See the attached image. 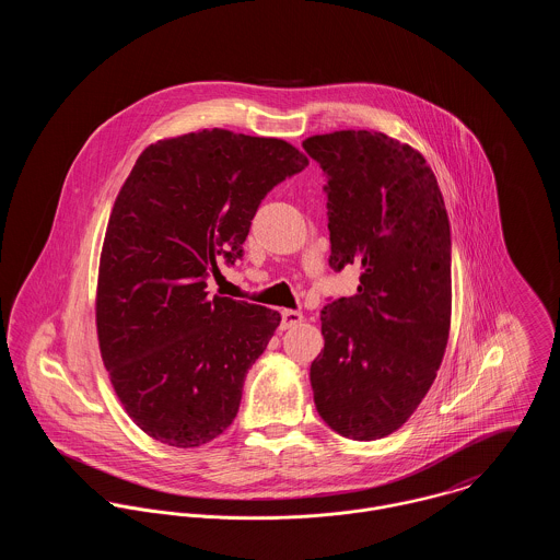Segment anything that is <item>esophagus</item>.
<instances>
[{"label": "esophagus", "mask_w": 560, "mask_h": 560, "mask_svg": "<svg viewBox=\"0 0 560 560\" xmlns=\"http://www.w3.org/2000/svg\"><path fill=\"white\" fill-rule=\"evenodd\" d=\"M302 320H304L302 313H298V311H282V323H280V327H282V329H289V327L300 325Z\"/></svg>", "instance_id": "esophagus-1"}]
</instances>
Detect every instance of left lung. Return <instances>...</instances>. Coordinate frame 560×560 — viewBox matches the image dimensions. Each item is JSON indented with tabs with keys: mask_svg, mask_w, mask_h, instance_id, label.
Listing matches in <instances>:
<instances>
[{
	"mask_svg": "<svg viewBox=\"0 0 560 560\" xmlns=\"http://www.w3.org/2000/svg\"><path fill=\"white\" fill-rule=\"evenodd\" d=\"M327 174L329 265L362 269L358 293L320 311L311 366L320 418L371 442L400 429L429 393L451 331V222L427 160L380 131L304 140Z\"/></svg>",
	"mask_w": 560,
	"mask_h": 560,
	"instance_id": "left-lung-1",
	"label": "left lung"
}]
</instances>
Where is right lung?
Returning a JSON list of instances; mask_svg holds the SVG:
<instances>
[{"label": "right lung", "mask_w": 560, "mask_h": 560, "mask_svg": "<svg viewBox=\"0 0 560 560\" xmlns=\"http://www.w3.org/2000/svg\"><path fill=\"white\" fill-rule=\"evenodd\" d=\"M308 158L278 138L202 129L147 147L120 187L98 260L96 336L129 418L153 440L198 448L224 433L247 369L280 313L209 300L267 191Z\"/></svg>", "instance_id": "obj_1"}]
</instances>
